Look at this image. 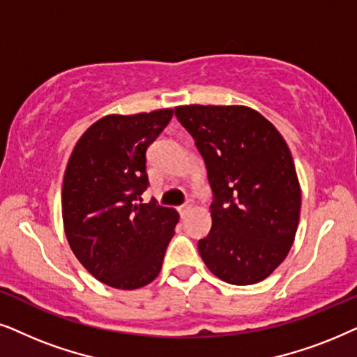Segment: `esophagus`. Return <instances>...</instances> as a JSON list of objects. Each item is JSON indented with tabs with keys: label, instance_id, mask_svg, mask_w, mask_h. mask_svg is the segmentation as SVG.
Listing matches in <instances>:
<instances>
[{
	"label": "esophagus",
	"instance_id": "1",
	"mask_svg": "<svg viewBox=\"0 0 357 357\" xmlns=\"http://www.w3.org/2000/svg\"><path fill=\"white\" fill-rule=\"evenodd\" d=\"M189 208H191V204H183V206L181 207H179L178 208V211H179V213H181V217H184V215H186V213L189 212Z\"/></svg>",
	"mask_w": 357,
	"mask_h": 357
}]
</instances>
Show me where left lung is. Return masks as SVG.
Masks as SVG:
<instances>
[{
    "mask_svg": "<svg viewBox=\"0 0 357 357\" xmlns=\"http://www.w3.org/2000/svg\"><path fill=\"white\" fill-rule=\"evenodd\" d=\"M174 114L196 142L213 194L201 258L228 284L263 281L286 259L301 217L291 150L255 109L192 104Z\"/></svg>",
    "mask_w": 357,
    "mask_h": 357,
    "instance_id": "1",
    "label": "left lung"
}]
</instances>
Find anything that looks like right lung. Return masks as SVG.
Returning a JSON list of instances; mask_svg holds the SVG:
<instances>
[{
    "label": "right lung",
    "instance_id": "obj_1",
    "mask_svg": "<svg viewBox=\"0 0 357 357\" xmlns=\"http://www.w3.org/2000/svg\"><path fill=\"white\" fill-rule=\"evenodd\" d=\"M173 117V109L135 116H106L75 145L61 189V213L70 248L98 281L132 291L158 275L174 227V208L149 188L146 150Z\"/></svg>",
    "mask_w": 357,
    "mask_h": 357
}]
</instances>
